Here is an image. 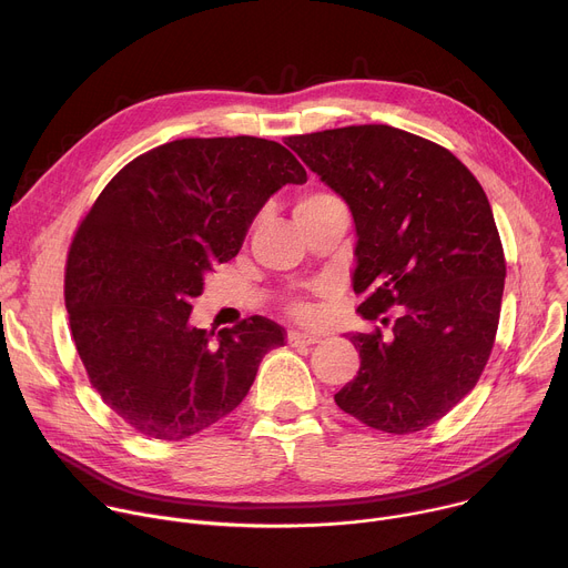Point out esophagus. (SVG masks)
<instances>
[{
  "mask_svg": "<svg viewBox=\"0 0 568 568\" xmlns=\"http://www.w3.org/2000/svg\"><path fill=\"white\" fill-rule=\"evenodd\" d=\"M317 342H320L317 335H307V333H298V331L287 333V344L290 346H313Z\"/></svg>",
  "mask_w": 568,
  "mask_h": 568,
  "instance_id": "1",
  "label": "esophagus"
}]
</instances>
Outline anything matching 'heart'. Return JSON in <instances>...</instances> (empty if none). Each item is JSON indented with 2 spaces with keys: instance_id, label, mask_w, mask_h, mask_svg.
I'll use <instances>...</instances> for the list:
<instances>
[{
  "instance_id": "b5f03b06",
  "label": "heart",
  "mask_w": 568,
  "mask_h": 568,
  "mask_svg": "<svg viewBox=\"0 0 568 568\" xmlns=\"http://www.w3.org/2000/svg\"><path fill=\"white\" fill-rule=\"evenodd\" d=\"M335 199H337V196H333V194H328V192H305V194H301L298 201H296V215L317 213L320 209H324V205H328V203L335 201ZM292 311H294V315L301 317V320L311 317V305L303 303V301L294 303Z\"/></svg>"
}]
</instances>
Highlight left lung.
<instances>
[{
  "label": "left lung",
  "instance_id": "1",
  "mask_svg": "<svg viewBox=\"0 0 568 568\" xmlns=\"http://www.w3.org/2000/svg\"><path fill=\"white\" fill-rule=\"evenodd\" d=\"M285 144L348 203L357 313L389 326L348 337L359 372L335 403L383 433L424 430L476 387L494 348L505 253L487 194L448 149L387 124Z\"/></svg>",
  "mask_w": 568,
  "mask_h": 568
}]
</instances>
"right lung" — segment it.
Masks as SVG:
<instances>
[{"label": "right lung", "instance_id": "obj_1", "mask_svg": "<svg viewBox=\"0 0 568 568\" xmlns=\"http://www.w3.org/2000/svg\"><path fill=\"white\" fill-rule=\"evenodd\" d=\"M307 174L265 138H183L124 165L81 220L65 265L72 339L104 403L138 433L179 442L226 417L285 331L255 315L190 324L192 298L237 255L265 201Z\"/></svg>", "mask_w": 568, "mask_h": 568}]
</instances>
